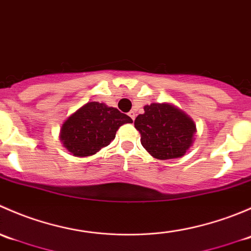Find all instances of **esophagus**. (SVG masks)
<instances>
[{"label":"esophagus","instance_id":"esophagus-1","mask_svg":"<svg viewBox=\"0 0 251 251\" xmlns=\"http://www.w3.org/2000/svg\"><path fill=\"white\" fill-rule=\"evenodd\" d=\"M128 115H130V118L132 119V120H135V118H136V113L133 110H131L130 113H128Z\"/></svg>","mask_w":251,"mask_h":251}]
</instances>
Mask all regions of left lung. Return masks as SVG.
I'll return each mask as SVG.
<instances>
[{
  "mask_svg": "<svg viewBox=\"0 0 251 251\" xmlns=\"http://www.w3.org/2000/svg\"><path fill=\"white\" fill-rule=\"evenodd\" d=\"M143 148L159 160L181 158L193 143L196 124L184 111L169 103L144 105L135 120Z\"/></svg>",
  "mask_w": 251,
  "mask_h": 251,
  "instance_id": "obj_1",
  "label": "left lung"
}]
</instances>
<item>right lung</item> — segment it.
<instances>
[{"mask_svg":"<svg viewBox=\"0 0 251 251\" xmlns=\"http://www.w3.org/2000/svg\"><path fill=\"white\" fill-rule=\"evenodd\" d=\"M132 119L104 103L88 102L69 116L60 128V141L74 156H90L109 146L116 131Z\"/></svg>","mask_w":251,"mask_h":251,"instance_id":"add662e5","label":"right lung"}]
</instances>
